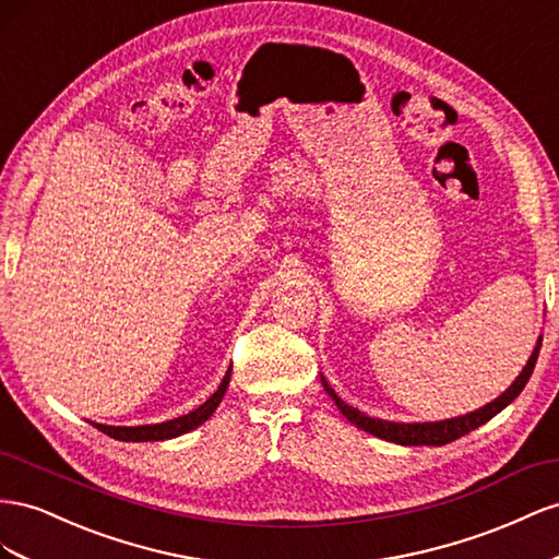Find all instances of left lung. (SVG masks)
<instances>
[{"label":"left lung","instance_id":"8db88e82","mask_svg":"<svg viewBox=\"0 0 559 559\" xmlns=\"http://www.w3.org/2000/svg\"><path fill=\"white\" fill-rule=\"evenodd\" d=\"M540 342H544V337H538L536 346H534V354L530 356L527 365H524V370L518 374V379L510 384L497 401H491L489 405L475 409V412H468L464 414V417H454V419H444V421H426V424H395V421H386V419H372L368 417V414H362L360 409L346 405L342 397L334 393L330 389V384L325 381V377L321 374V381H323V389L328 391V395L334 401V405L340 407V412L344 414V417L356 424L358 428L368 430V433L381 438V440H389V442H395V444H436V448H440V444H448L461 436H468L471 430H475L477 426L487 424L491 417H497V414L508 407L510 403L515 401V397L522 393V389L527 386V381L534 372V365H536V358H538V350H540Z\"/></svg>","mask_w":559,"mask_h":559}]
</instances>
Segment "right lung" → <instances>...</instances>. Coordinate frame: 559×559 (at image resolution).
<instances>
[{"label":"right lung","mask_w":559,"mask_h":559,"mask_svg":"<svg viewBox=\"0 0 559 559\" xmlns=\"http://www.w3.org/2000/svg\"><path fill=\"white\" fill-rule=\"evenodd\" d=\"M229 379H231V368L227 370L225 379H222V384L217 386V391L209 397V401H205L201 407H197L194 412L182 414V417H178V419H170L164 424H147V426H105V424H93V426L103 430V433H107L109 438L121 440V442H150V440L178 438L211 419V414L217 409L222 397H225Z\"/></svg>","instance_id":"right-lung-1"}]
</instances>
